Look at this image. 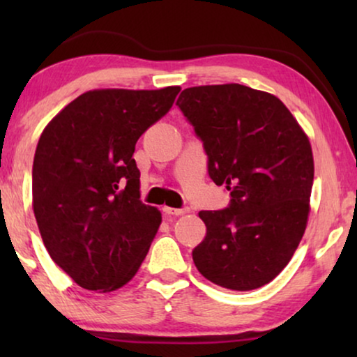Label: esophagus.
I'll return each instance as SVG.
<instances>
[{"mask_svg": "<svg viewBox=\"0 0 357 357\" xmlns=\"http://www.w3.org/2000/svg\"><path fill=\"white\" fill-rule=\"evenodd\" d=\"M162 211L165 213V214H172V216H182V214H187L190 209L188 208H182V209H178V208H170V206H164L162 208Z\"/></svg>", "mask_w": 357, "mask_h": 357, "instance_id": "34e87169", "label": "esophagus"}]
</instances>
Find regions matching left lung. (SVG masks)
Masks as SVG:
<instances>
[{
	"instance_id": "left-lung-1",
	"label": "left lung",
	"mask_w": 357,
	"mask_h": 357,
	"mask_svg": "<svg viewBox=\"0 0 357 357\" xmlns=\"http://www.w3.org/2000/svg\"><path fill=\"white\" fill-rule=\"evenodd\" d=\"M177 105L208 154V174L231 204L199 211L206 226L192 255L214 284L252 291L275 280L307 227L314 183L309 136L276 96L242 84L197 86Z\"/></svg>"
}]
</instances>
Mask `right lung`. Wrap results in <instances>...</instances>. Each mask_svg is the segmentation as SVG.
<instances>
[{"instance_id": "add662e5", "label": "right lung", "mask_w": 357, "mask_h": 357, "mask_svg": "<svg viewBox=\"0 0 357 357\" xmlns=\"http://www.w3.org/2000/svg\"><path fill=\"white\" fill-rule=\"evenodd\" d=\"M178 92V86L87 91L42 131L33 214L52 260L84 289H120L148 255L162 216L141 203L133 153Z\"/></svg>"}]
</instances>
